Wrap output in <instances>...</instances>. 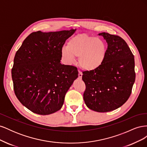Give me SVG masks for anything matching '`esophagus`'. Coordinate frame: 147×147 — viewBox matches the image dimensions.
<instances>
[{
  "label": "esophagus",
  "mask_w": 147,
  "mask_h": 147,
  "mask_svg": "<svg viewBox=\"0 0 147 147\" xmlns=\"http://www.w3.org/2000/svg\"><path fill=\"white\" fill-rule=\"evenodd\" d=\"M82 72H79V73H78V79L79 80H82Z\"/></svg>",
  "instance_id": "34e87169"
}]
</instances>
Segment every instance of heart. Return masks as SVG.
I'll use <instances>...</instances> for the list:
<instances>
[{
    "mask_svg": "<svg viewBox=\"0 0 147 147\" xmlns=\"http://www.w3.org/2000/svg\"><path fill=\"white\" fill-rule=\"evenodd\" d=\"M107 45L102 39L86 34L73 37L61 51V56L67 64H72L79 57L78 64L83 70L94 71L104 64Z\"/></svg>",
    "mask_w": 147,
    "mask_h": 147,
    "instance_id": "b5f03b06",
    "label": "heart"
}]
</instances>
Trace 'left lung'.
<instances>
[{
	"label": "left lung",
	"instance_id": "obj_1",
	"mask_svg": "<svg viewBox=\"0 0 147 147\" xmlns=\"http://www.w3.org/2000/svg\"><path fill=\"white\" fill-rule=\"evenodd\" d=\"M98 35L107 43L106 58L99 69L83 73V99L91 110L107 112L120 107L131 94L136 79L134 57L121 37L106 32Z\"/></svg>",
	"mask_w": 147,
	"mask_h": 147
}]
</instances>
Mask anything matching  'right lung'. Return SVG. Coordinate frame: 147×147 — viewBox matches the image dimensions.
Masks as SVG:
<instances>
[{
  "instance_id": "1",
  "label": "right lung",
  "mask_w": 147,
  "mask_h": 147,
  "mask_svg": "<svg viewBox=\"0 0 147 147\" xmlns=\"http://www.w3.org/2000/svg\"><path fill=\"white\" fill-rule=\"evenodd\" d=\"M76 29L31 33L16 53L11 77L16 97L33 113L59 110L66 92L78 76L77 68L60 63L65 40Z\"/></svg>"
}]
</instances>
